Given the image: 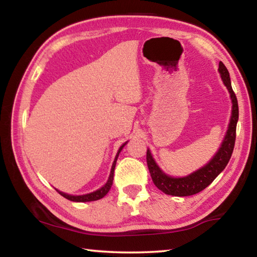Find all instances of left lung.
I'll return each instance as SVG.
<instances>
[{"instance_id":"1","label":"left lung","mask_w":257,"mask_h":257,"mask_svg":"<svg viewBox=\"0 0 257 257\" xmlns=\"http://www.w3.org/2000/svg\"><path fill=\"white\" fill-rule=\"evenodd\" d=\"M217 71L220 73L221 79H222L223 85L227 87L228 92L230 94V99H231V116H230L229 124L227 133L224 135V138L219 150L213 155V158L208 162L203 165L202 168L197 169L196 171L189 173V175L184 177H172L165 173L162 169L156 163L153 155H152L150 149H147L146 161L147 167L151 173L152 180L154 185L158 187L160 190H162L164 194L172 195V196H190L195 195L205 189L215 178L220 175L227 167L231 154L233 152L234 141H236V127L238 122V102L237 97L234 95L231 81H230V75L228 69L225 68L224 64L219 63V69Z\"/></svg>"}]
</instances>
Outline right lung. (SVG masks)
<instances>
[{"instance_id": "obj_1", "label": "right lung", "mask_w": 257, "mask_h": 257, "mask_svg": "<svg viewBox=\"0 0 257 257\" xmlns=\"http://www.w3.org/2000/svg\"><path fill=\"white\" fill-rule=\"evenodd\" d=\"M128 142L123 143L122 145L120 146V149L116 152V155L114 158V161H113L112 163V167H111V171H110V176H108L107 180L105 184H104L101 188H98L96 190L92 191V193H88V194H84V195H70V194H67V193H63V191H61L59 189L55 190L58 191V193L61 195V196H63L64 198L69 199V201H72V202H78V203H84V202H93V201H97V199H101L103 198L105 195L108 193V190L111 189L112 184H113V175H114V168H115V164H116V160L119 158V154L120 152L122 151L123 147L125 146Z\"/></svg>"}]
</instances>
